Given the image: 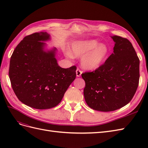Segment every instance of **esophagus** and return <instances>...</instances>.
Returning <instances> with one entry per match:
<instances>
[{
    "mask_svg": "<svg viewBox=\"0 0 148 148\" xmlns=\"http://www.w3.org/2000/svg\"><path fill=\"white\" fill-rule=\"evenodd\" d=\"M76 73H77V77H80L81 76L82 73V71L80 70L79 69H77V71H76Z\"/></svg>",
    "mask_w": 148,
    "mask_h": 148,
    "instance_id": "obj_1",
    "label": "esophagus"
}]
</instances>
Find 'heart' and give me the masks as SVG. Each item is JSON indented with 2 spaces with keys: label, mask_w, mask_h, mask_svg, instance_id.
I'll return each mask as SVG.
<instances>
[{
  "label": "heart",
  "mask_w": 148,
  "mask_h": 148,
  "mask_svg": "<svg viewBox=\"0 0 148 148\" xmlns=\"http://www.w3.org/2000/svg\"><path fill=\"white\" fill-rule=\"evenodd\" d=\"M70 53L73 57H82L81 64L83 68L95 70L104 61L108 53V49L104 44H99L95 40H86L74 42Z\"/></svg>",
  "instance_id": "1"
}]
</instances>
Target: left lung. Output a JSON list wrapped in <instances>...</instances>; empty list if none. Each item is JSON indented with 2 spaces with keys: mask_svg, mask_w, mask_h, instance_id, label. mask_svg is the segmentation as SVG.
Instances as JSON below:
<instances>
[{
  "mask_svg": "<svg viewBox=\"0 0 148 148\" xmlns=\"http://www.w3.org/2000/svg\"><path fill=\"white\" fill-rule=\"evenodd\" d=\"M114 53L92 71L84 72V97L90 108L102 112L117 110L131 101L140 79V59L127 38L112 37Z\"/></svg>",
  "mask_w": 148,
  "mask_h": 148,
  "instance_id": "obj_1",
  "label": "left lung"
}]
</instances>
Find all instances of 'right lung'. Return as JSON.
Segmentation results:
<instances>
[{
    "label": "right lung",
    "instance_id": "obj_1",
    "mask_svg": "<svg viewBox=\"0 0 148 148\" xmlns=\"http://www.w3.org/2000/svg\"><path fill=\"white\" fill-rule=\"evenodd\" d=\"M49 39L46 32L26 36L10 58L8 75L15 95L21 102L37 109H51L61 102L76 78L77 66L58 65L55 51H44Z\"/></svg>",
    "mask_w": 148,
    "mask_h": 148
}]
</instances>
